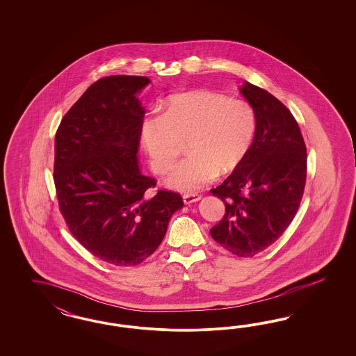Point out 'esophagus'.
Here are the masks:
<instances>
[{"mask_svg": "<svg viewBox=\"0 0 356 356\" xmlns=\"http://www.w3.org/2000/svg\"><path fill=\"white\" fill-rule=\"evenodd\" d=\"M200 200H201V195H198V194H184L183 195V201L185 205H191L194 202H198Z\"/></svg>", "mask_w": 356, "mask_h": 356, "instance_id": "1", "label": "esophagus"}]
</instances>
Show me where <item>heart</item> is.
Wrapping results in <instances>:
<instances>
[{"label":"heart","instance_id":"b5f03b06","mask_svg":"<svg viewBox=\"0 0 356 356\" xmlns=\"http://www.w3.org/2000/svg\"><path fill=\"white\" fill-rule=\"evenodd\" d=\"M256 130L252 107L240 99L214 91L175 94L164 113L146 115L140 140L156 173L168 171L188 140L186 156L177 163L165 184L181 192H193L211 183L216 175L236 170L247 156Z\"/></svg>","mask_w":356,"mask_h":356}]
</instances>
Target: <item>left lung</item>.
Here are the masks:
<instances>
[{
    "label": "left lung",
    "mask_w": 356,
    "mask_h": 356,
    "mask_svg": "<svg viewBox=\"0 0 356 356\" xmlns=\"http://www.w3.org/2000/svg\"><path fill=\"white\" fill-rule=\"evenodd\" d=\"M240 92L254 112L256 131L244 161L211 189L226 205L211 237L238 257H253L286 231L307 177V149L291 112L266 90L244 82Z\"/></svg>",
    "instance_id": "1"
}]
</instances>
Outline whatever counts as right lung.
Segmentation results:
<instances>
[{
    "label": "right lung",
    "instance_id": "1",
    "mask_svg": "<svg viewBox=\"0 0 356 356\" xmlns=\"http://www.w3.org/2000/svg\"><path fill=\"white\" fill-rule=\"evenodd\" d=\"M147 76H109L97 81L61 120L54 140V185L73 236L115 266H136L159 247L180 194L146 191L155 180L138 164V95Z\"/></svg>",
    "mask_w": 356,
    "mask_h": 356
}]
</instances>
